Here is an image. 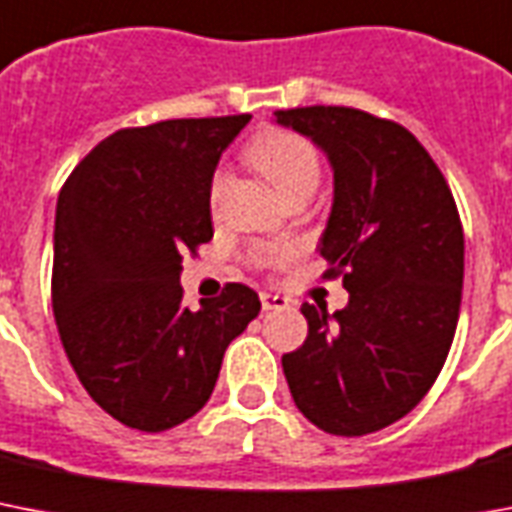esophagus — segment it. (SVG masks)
Here are the masks:
<instances>
[{"mask_svg":"<svg viewBox=\"0 0 512 512\" xmlns=\"http://www.w3.org/2000/svg\"><path fill=\"white\" fill-rule=\"evenodd\" d=\"M288 306V298L277 296V293H261V309L264 312H272V309H285Z\"/></svg>","mask_w":512,"mask_h":512,"instance_id":"1","label":"esophagus"}]
</instances>
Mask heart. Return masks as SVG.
<instances>
[{"label":"heart","instance_id":"obj_1","mask_svg":"<svg viewBox=\"0 0 512 512\" xmlns=\"http://www.w3.org/2000/svg\"><path fill=\"white\" fill-rule=\"evenodd\" d=\"M248 161L269 179V185L280 192L282 198H298V195H312L320 185V155L314 145L306 137L288 129H269L259 134L256 140L248 145ZM224 185H227V174L224 169H216L211 182H208V200L211 206L219 203ZM280 253L261 251L253 256L256 264H269L275 261Z\"/></svg>","mask_w":512,"mask_h":512}]
</instances>
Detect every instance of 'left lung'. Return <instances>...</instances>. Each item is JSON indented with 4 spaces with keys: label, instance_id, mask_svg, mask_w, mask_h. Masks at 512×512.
<instances>
[{
    "label": "left lung",
    "instance_id": "8db88e82",
    "mask_svg": "<svg viewBox=\"0 0 512 512\" xmlns=\"http://www.w3.org/2000/svg\"><path fill=\"white\" fill-rule=\"evenodd\" d=\"M333 163L320 253L349 304H304L309 335L282 357L293 402L333 436H365L415 410L439 378L463 298V224L447 179L402 124L343 105L275 110Z\"/></svg>",
    "mask_w": 512,
    "mask_h": 512
}]
</instances>
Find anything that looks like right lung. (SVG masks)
I'll return each instance as SVG.
<instances>
[{
	"label": "right lung",
	"instance_id": "obj_1",
	"mask_svg": "<svg viewBox=\"0 0 512 512\" xmlns=\"http://www.w3.org/2000/svg\"><path fill=\"white\" fill-rule=\"evenodd\" d=\"M243 116L171 118L110 134L65 179L52 309L81 386L110 418L169 431L203 410L232 338L259 317L248 285L192 312L182 256L214 237L208 182Z\"/></svg>",
	"mask_w": 512,
	"mask_h": 512
}]
</instances>
